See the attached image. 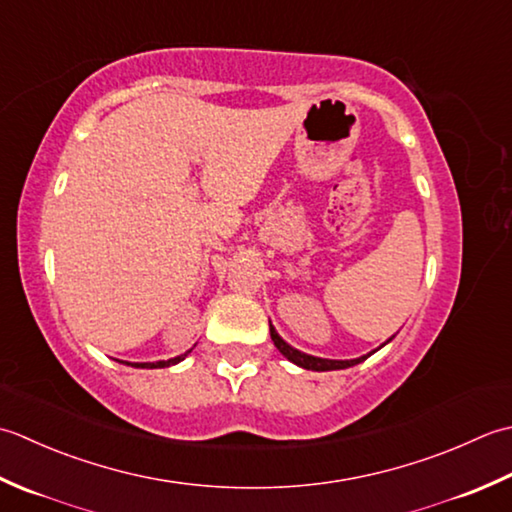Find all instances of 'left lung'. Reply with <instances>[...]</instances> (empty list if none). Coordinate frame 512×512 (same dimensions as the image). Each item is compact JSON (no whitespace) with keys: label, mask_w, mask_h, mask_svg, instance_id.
Here are the masks:
<instances>
[{"label":"left lung","mask_w":512,"mask_h":512,"mask_svg":"<svg viewBox=\"0 0 512 512\" xmlns=\"http://www.w3.org/2000/svg\"><path fill=\"white\" fill-rule=\"evenodd\" d=\"M269 333H271V340H274V344H276V349H278L280 353H283V356H285L289 362H294V364H298V367H302V369H309V371H336V369H349V367H353V364H360V362L367 360L369 356H373L375 351L382 349L384 344H389V342L395 338V336H391L387 342L380 344L378 349L371 351V353H367V356H360V358H353V360H329V358H316V356H309V353H302V351H298V349L291 347V344H287L283 338L278 336V331H276V327H274V325H271V320H269Z\"/></svg>","instance_id":"left-lung-1"}]
</instances>
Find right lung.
Segmentation results:
<instances>
[{
	"label": "right lung",
	"mask_w": 512,
	"mask_h": 512,
	"mask_svg": "<svg viewBox=\"0 0 512 512\" xmlns=\"http://www.w3.org/2000/svg\"><path fill=\"white\" fill-rule=\"evenodd\" d=\"M190 351H185V353H181V356L170 358V360H159V362H123V364H130V367H134V369H165V367H172V364H179L181 360H185L187 353H190Z\"/></svg>",
	"instance_id": "obj_1"
}]
</instances>
